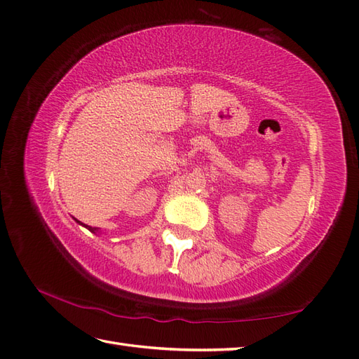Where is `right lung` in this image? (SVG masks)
I'll return each instance as SVG.
<instances>
[{"instance_id":"obj_1","label":"right lung","mask_w":359,"mask_h":359,"mask_svg":"<svg viewBox=\"0 0 359 359\" xmlns=\"http://www.w3.org/2000/svg\"><path fill=\"white\" fill-rule=\"evenodd\" d=\"M75 219V217H74ZM75 222H77V224H80V225H83V226H86L88 228V230L90 231V233H94V234H97V233H102L100 230H98V228H94V226H89V225H85V224H81L80 222V220H77V219H75Z\"/></svg>"}]
</instances>
